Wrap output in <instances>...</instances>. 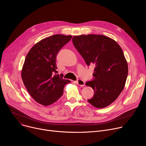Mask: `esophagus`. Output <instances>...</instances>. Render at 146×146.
<instances>
[{
	"instance_id": "34e87169",
	"label": "esophagus",
	"mask_w": 146,
	"mask_h": 146,
	"mask_svg": "<svg viewBox=\"0 0 146 146\" xmlns=\"http://www.w3.org/2000/svg\"><path fill=\"white\" fill-rule=\"evenodd\" d=\"M76 83L78 84V85H79L80 86H85V82H84V80H83L82 79H79L77 80V81L76 82Z\"/></svg>"
}]
</instances>
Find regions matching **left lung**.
I'll return each mask as SVG.
<instances>
[{"mask_svg": "<svg viewBox=\"0 0 146 146\" xmlns=\"http://www.w3.org/2000/svg\"><path fill=\"white\" fill-rule=\"evenodd\" d=\"M72 42L86 64L95 66L94 79L86 83L95 94L88 101L98 108L110 105L124 89L128 75L122 48L115 41L102 35L74 36Z\"/></svg>", "mask_w": 146, "mask_h": 146, "instance_id": "left-lung-1", "label": "left lung"}]
</instances>
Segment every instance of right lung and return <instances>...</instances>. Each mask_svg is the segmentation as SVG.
I'll return each mask as SVG.
<instances>
[{"label":"right lung","instance_id":"obj_1","mask_svg":"<svg viewBox=\"0 0 146 146\" xmlns=\"http://www.w3.org/2000/svg\"><path fill=\"white\" fill-rule=\"evenodd\" d=\"M72 35H54L37 42L27 54L21 76L25 86L34 100L50 105L63 95L64 86L70 83L57 71L58 51L70 41Z\"/></svg>","mask_w":146,"mask_h":146}]
</instances>
